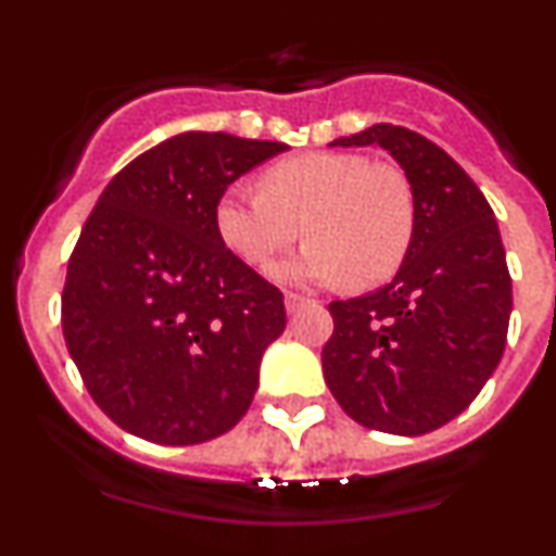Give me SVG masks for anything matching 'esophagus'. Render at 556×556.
<instances>
[{"label":"esophagus","instance_id":"esophagus-1","mask_svg":"<svg viewBox=\"0 0 556 556\" xmlns=\"http://www.w3.org/2000/svg\"><path fill=\"white\" fill-rule=\"evenodd\" d=\"M306 304H309V299H306V295H301V293H285V309H288L290 314L299 312L301 306H306Z\"/></svg>","mask_w":556,"mask_h":556}]
</instances>
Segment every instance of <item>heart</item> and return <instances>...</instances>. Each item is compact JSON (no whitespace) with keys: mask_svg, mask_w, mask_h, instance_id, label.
<instances>
[{"mask_svg":"<svg viewBox=\"0 0 556 556\" xmlns=\"http://www.w3.org/2000/svg\"><path fill=\"white\" fill-rule=\"evenodd\" d=\"M217 231L247 263H266L299 239V255L279 261L282 282H346L374 288L401 268L417 228L408 177L350 150L290 155L261 174V190L228 188L215 210Z\"/></svg>","mask_w":556,"mask_h":556,"instance_id":"b5f03b06","label":"heart"}]
</instances>
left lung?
<instances>
[{"instance_id":"8db88e82","label":"left lung","mask_w":556,"mask_h":556,"mask_svg":"<svg viewBox=\"0 0 556 556\" xmlns=\"http://www.w3.org/2000/svg\"><path fill=\"white\" fill-rule=\"evenodd\" d=\"M333 144L384 148L412 182L417 228L390 285L328 306L325 382L363 428L430 433L470 406L506 350L511 274L495 215L422 134L377 123Z\"/></svg>"}]
</instances>
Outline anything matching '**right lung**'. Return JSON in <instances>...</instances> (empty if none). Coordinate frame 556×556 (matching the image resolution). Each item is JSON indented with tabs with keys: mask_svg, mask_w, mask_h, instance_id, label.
I'll return each instance as SVG.
<instances>
[{
	"mask_svg": "<svg viewBox=\"0 0 556 556\" xmlns=\"http://www.w3.org/2000/svg\"><path fill=\"white\" fill-rule=\"evenodd\" d=\"M285 150L185 131L99 195L66 266L61 328L83 384L126 433L204 444L250 408L285 301L228 250L215 210L233 179Z\"/></svg>",
	"mask_w": 556,
	"mask_h": 556,
	"instance_id": "1",
	"label": "right lung"
}]
</instances>
